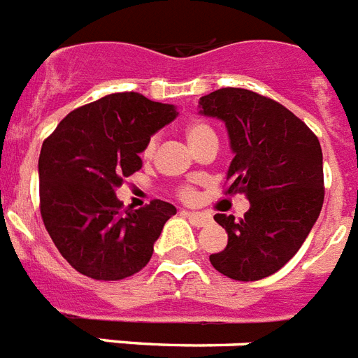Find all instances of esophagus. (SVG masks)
<instances>
[{
    "label": "esophagus",
    "mask_w": 358,
    "mask_h": 358,
    "mask_svg": "<svg viewBox=\"0 0 358 358\" xmlns=\"http://www.w3.org/2000/svg\"><path fill=\"white\" fill-rule=\"evenodd\" d=\"M182 214H185V216L190 220V224H194L196 227H203V225L210 224V216L205 213H188V210H185Z\"/></svg>",
    "instance_id": "1"
}]
</instances>
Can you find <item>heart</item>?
<instances>
[{
    "label": "heart",
    "instance_id": "1",
    "mask_svg": "<svg viewBox=\"0 0 358 358\" xmlns=\"http://www.w3.org/2000/svg\"><path fill=\"white\" fill-rule=\"evenodd\" d=\"M182 133H185V136H187L188 144L192 145L196 151L199 150L201 145L210 144V142H218V136H216L213 127H210L208 124H205V122H201V120H192V122L185 124ZM155 150H157V138L153 136V138H150V142H148L144 148L145 159H151L153 153H155ZM179 197L185 199V201H192L194 197H196V190H194L192 187H181L179 188Z\"/></svg>",
    "mask_w": 358,
    "mask_h": 358
}]
</instances>
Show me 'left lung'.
Here are the masks:
<instances>
[{
    "label": "left lung",
    "mask_w": 358,
    "mask_h": 358,
    "mask_svg": "<svg viewBox=\"0 0 358 358\" xmlns=\"http://www.w3.org/2000/svg\"><path fill=\"white\" fill-rule=\"evenodd\" d=\"M201 114L225 122L234 159L225 194H245L244 218L216 214L227 231L210 264L234 281H259L292 259L324 205L318 136L275 99L245 88H220L199 99Z\"/></svg>",
    "instance_id": "obj_1"
}]
</instances>
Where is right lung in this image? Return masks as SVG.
<instances>
[{
    "instance_id": "add662e5",
    "label": "right lung",
    "mask_w": 358,
    "mask_h": 358,
    "mask_svg": "<svg viewBox=\"0 0 358 358\" xmlns=\"http://www.w3.org/2000/svg\"><path fill=\"white\" fill-rule=\"evenodd\" d=\"M176 116L173 105L116 92L71 110L44 140L42 222L59 253L83 275L120 281L150 262L176 207L153 199L138 210L124 208L114 190L142 168L140 153L151 134Z\"/></svg>"
}]
</instances>
